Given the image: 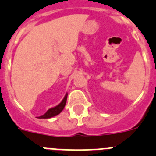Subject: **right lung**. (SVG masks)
<instances>
[{
    "mask_svg": "<svg viewBox=\"0 0 156 156\" xmlns=\"http://www.w3.org/2000/svg\"><path fill=\"white\" fill-rule=\"evenodd\" d=\"M67 98H68V93H66L65 96H64V99H63V100L61 101L60 104H58L57 106H55V107L49 109L46 112V113H44L43 116H38L37 118L48 119L50 118V117H53V116H57V115H58L59 113H61L63 109H64V106H65L66 105V102H67Z\"/></svg>",
    "mask_w": 156,
    "mask_h": 156,
    "instance_id": "1",
    "label": "right lung"
}]
</instances>
